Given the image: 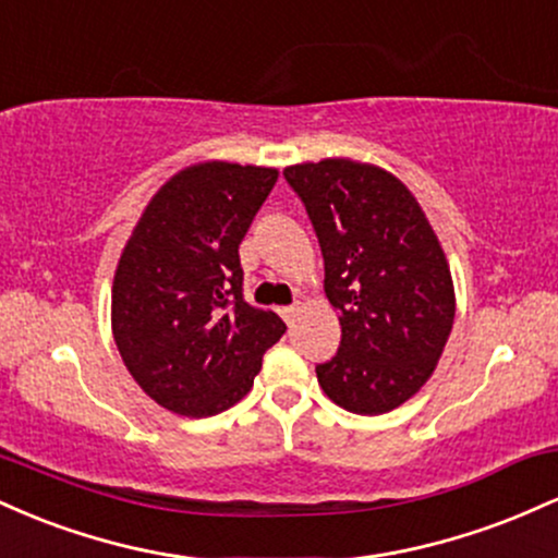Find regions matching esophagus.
Instances as JSON below:
<instances>
[{"label": "esophagus", "mask_w": 558, "mask_h": 558, "mask_svg": "<svg viewBox=\"0 0 558 558\" xmlns=\"http://www.w3.org/2000/svg\"><path fill=\"white\" fill-rule=\"evenodd\" d=\"M278 312H280V317H283L286 323L291 325L293 319H296V315H299V304H291V306H280Z\"/></svg>", "instance_id": "esophagus-1"}]
</instances>
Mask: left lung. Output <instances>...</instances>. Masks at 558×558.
I'll list each match as a JSON object with an SVG mask.
<instances>
[{"mask_svg":"<svg viewBox=\"0 0 558 558\" xmlns=\"http://www.w3.org/2000/svg\"><path fill=\"white\" fill-rule=\"evenodd\" d=\"M315 228L341 345L317 364L330 401L354 414L401 407L433 375L457 299L438 235L412 191L354 159L283 170Z\"/></svg>","mask_w":558,"mask_h":558,"instance_id":"8db88e82","label":"left lung"}]
</instances>
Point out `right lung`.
<instances>
[{
  "label": "right lung",
  "instance_id": "1",
  "mask_svg": "<svg viewBox=\"0 0 558 558\" xmlns=\"http://www.w3.org/2000/svg\"><path fill=\"white\" fill-rule=\"evenodd\" d=\"M275 168L191 165L146 204L112 283V336L149 399L213 417L254 386L283 319L243 301L239 246Z\"/></svg>",
  "mask_w": 558,
  "mask_h": 558
}]
</instances>
